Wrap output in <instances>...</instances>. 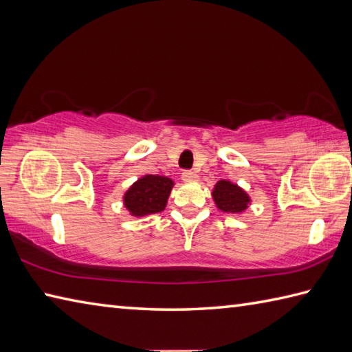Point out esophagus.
<instances>
[{
	"instance_id": "34e87169",
	"label": "esophagus",
	"mask_w": 352,
	"mask_h": 352,
	"mask_svg": "<svg viewBox=\"0 0 352 352\" xmlns=\"http://www.w3.org/2000/svg\"><path fill=\"white\" fill-rule=\"evenodd\" d=\"M182 178H183V180H184L186 183H193V182H197L198 175H197L193 170H183Z\"/></svg>"
}]
</instances>
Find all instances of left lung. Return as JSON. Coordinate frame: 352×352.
Instances as JSON below:
<instances>
[{"label": "left lung", "mask_w": 352, "mask_h": 352, "mask_svg": "<svg viewBox=\"0 0 352 352\" xmlns=\"http://www.w3.org/2000/svg\"><path fill=\"white\" fill-rule=\"evenodd\" d=\"M213 198L222 212L230 213H241L250 204L248 195L241 188H237L236 184L226 180H221L216 184Z\"/></svg>", "instance_id": "left-lung-1"}]
</instances>
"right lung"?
I'll list each match as a JSON object with an SVG mask.
<instances>
[{
	"label": "right lung",
	"mask_w": 352,
	"mask_h": 352,
	"mask_svg": "<svg viewBox=\"0 0 352 352\" xmlns=\"http://www.w3.org/2000/svg\"><path fill=\"white\" fill-rule=\"evenodd\" d=\"M172 180L160 175H145L125 193L124 203L134 216L162 212L172 189Z\"/></svg>",
	"instance_id": "right-lung-1"
}]
</instances>
